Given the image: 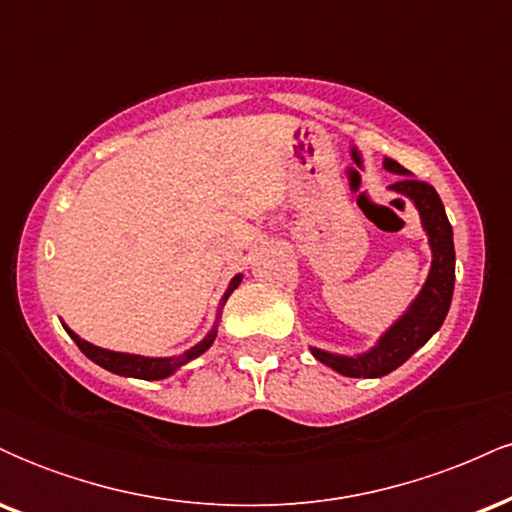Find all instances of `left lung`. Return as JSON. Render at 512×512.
<instances>
[{
    "label": "left lung",
    "mask_w": 512,
    "mask_h": 512,
    "mask_svg": "<svg viewBox=\"0 0 512 512\" xmlns=\"http://www.w3.org/2000/svg\"><path fill=\"white\" fill-rule=\"evenodd\" d=\"M383 166L390 173L402 175L395 185H390V190L411 199V204L419 211L433 260L419 296L411 301L404 315H399L380 334L378 342L368 351L344 356L310 346V354L317 361L346 375V378H383V375L402 366L416 349H421L440 330L450 310L452 289H455V243H452V226L445 216V207L438 192L428 182L416 180L407 168L399 166L392 158H385Z\"/></svg>",
    "instance_id": "obj_1"
}]
</instances>
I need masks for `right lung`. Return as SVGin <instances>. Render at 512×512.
I'll use <instances>...</instances> for the list:
<instances>
[{"label": "right lung", "instance_id": "obj_1", "mask_svg": "<svg viewBox=\"0 0 512 512\" xmlns=\"http://www.w3.org/2000/svg\"><path fill=\"white\" fill-rule=\"evenodd\" d=\"M240 281H243V274H236L231 279V284H228V289H226V293H223V298L219 303V310H216L214 327H211L207 337H204L199 344L192 346V349L182 351V354H178V356H139V354H122V351L101 349V346H96V344L86 342V339H81L79 334L69 330L64 322H62V327L67 330V334L74 339L76 346H79V349L84 351V354L91 358L93 363H98L101 368L110 370V373L125 375V378H139V380H163V378H168V375H173L178 368L185 366V363H190L192 358L202 356L204 351H207L209 346L214 344L216 332H219V320H221L223 305H226L228 296H231V293L238 289Z\"/></svg>", "mask_w": 512, "mask_h": 512}]
</instances>
